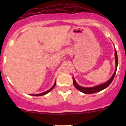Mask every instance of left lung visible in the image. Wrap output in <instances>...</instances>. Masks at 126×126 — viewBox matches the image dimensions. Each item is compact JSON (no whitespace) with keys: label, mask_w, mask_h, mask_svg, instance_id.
I'll list each match as a JSON object with an SVG mask.
<instances>
[{"label":"left lung","mask_w":126,"mask_h":126,"mask_svg":"<svg viewBox=\"0 0 126 126\" xmlns=\"http://www.w3.org/2000/svg\"><path fill=\"white\" fill-rule=\"evenodd\" d=\"M115 64H116V68H115V72H114L113 74L112 75L111 77L110 78V79L109 80L107 81L105 83H102V84L99 85H96L95 87H90V88H87V87H81V86L79 85L77 83V82L75 80L74 77H72V79H73V83L74 87L76 88L78 90H79L81 92L85 94H93L95 93L99 92V91H101L102 90H104L105 88H106L107 87H109L110 85V83H111V82L113 80L114 77H115V74H116V69H117L118 67V55H117V52H116V49H115Z\"/></svg>","instance_id":"left-lung-1"}]
</instances>
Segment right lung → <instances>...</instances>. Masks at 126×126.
<instances>
[{
    "instance_id": "right-lung-1",
    "label": "right lung",
    "mask_w": 126,
    "mask_h": 126,
    "mask_svg": "<svg viewBox=\"0 0 126 126\" xmlns=\"http://www.w3.org/2000/svg\"><path fill=\"white\" fill-rule=\"evenodd\" d=\"M55 85H56V81L55 82V83H54V85L50 88L49 90H47V91H45V92H44V93H40V94H30V95H32V96H43V95L46 94H47L48 93L50 92V91H51V90L55 87Z\"/></svg>"
}]
</instances>
